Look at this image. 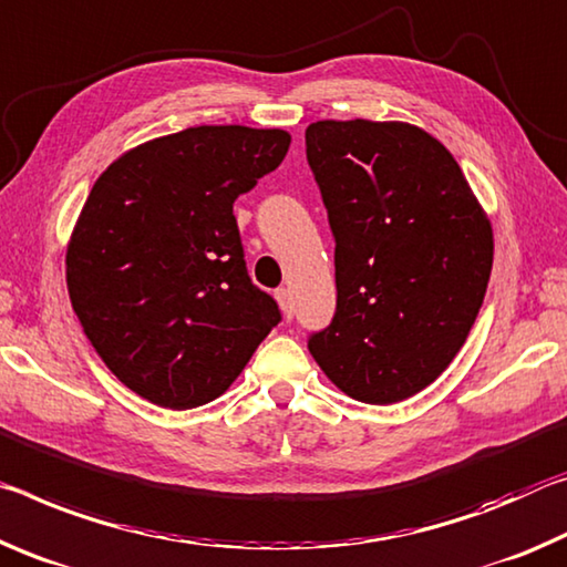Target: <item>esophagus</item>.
I'll return each mask as SVG.
<instances>
[{
    "label": "esophagus",
    "instance_id": "esophagus-1",
    "mask_svg": "<svg viewBox=\"0 0 567 567\" xmlns=\"http://www.w3.org/2000/svg\"><path fill=\"white\" fill-rule=\"evenodd\" d=\"M276 301L281 306V313L286 321L293 319V299H291V291L289 289H278L276 291Z\"/></svg>",
    "mask_w": 567,
    "mask_h": 567
}]
</instances>
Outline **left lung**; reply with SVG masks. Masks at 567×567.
Returning a JSON list of instances; mask_svg holds the SVG:
<instances>
[{
    "mask_svg": "<svg viewBox=\"0 0 567 567\" xmlns=\"http://www.w3.org/2000/svg\"><path fill=\"white\" fill-rule=\"evenodd\" d=\"M306 157L337 238V313L309 351L351 399L402 402L465 344L493 226L452 153L416 125L319 120Z\"/></svg>",
    "mask_w": 567,
    "mask_h": 567,
    "instance_id": "left-lung-1",
    "label": "left lung"
}]
</instances>
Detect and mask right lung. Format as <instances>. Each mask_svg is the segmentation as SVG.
<instances>
[{
  "label": "right lung",
  "mask_w": 567,
  "mask_h": 567,
  "mask_svg": "<svg viewBox=\"0 0 567 567\" xmlns=\"http://www.w3.org/2000/svg\"><path fill=\"white\" fill-rule=\"evenodd\" d=\"M289 145L278 127H188L130 147L92 185L64 256L70 301L100 359L147 402L218 399L281 321L250 284L234 200Z\"/></svg>",
  "instance_id": "right-lung-1"
}]
</instances>
